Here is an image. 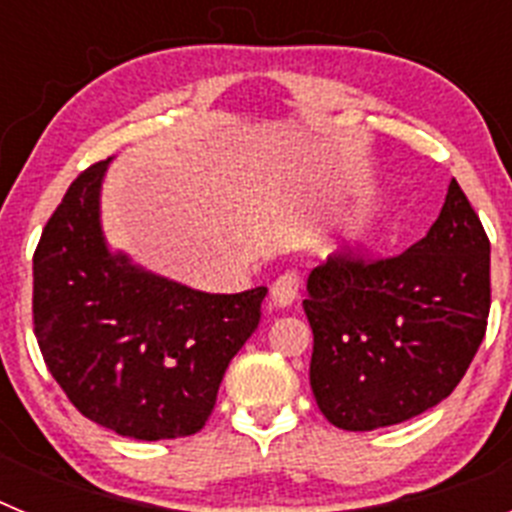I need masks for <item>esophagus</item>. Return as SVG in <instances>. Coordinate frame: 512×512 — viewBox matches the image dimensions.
<instances>
[{
    "mask_svg": "<svg viewBox=\"0 0 512 512\" xmlns=\"http://www.w3.org/2000/svg\"><path fill=\"white\" fill-rule=\"evenodd\" d=\"M297 292H300V274L297 271H284L282 277L271 284V305H292L297 300Z\"/></svg>",
    "mask_w": 512,
    "mask_h": 512,
    "instance_id": "obj_1",
    "label": "esophagus"
}]
</instances>
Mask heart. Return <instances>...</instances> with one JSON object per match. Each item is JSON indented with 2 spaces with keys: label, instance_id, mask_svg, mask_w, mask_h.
Masks as SVG:
<instances>
[{
  "label": "heart",
  "instance_id": "b5f03b06",
  "mask_svg": "<svg viewBox=\"0 0 512 512\" xmlns=\"http://www.w3.org/2000/svg\"><path fill=\"white\" fill-rule=\"evenodd\" d=\"M377 220H379V205L377 202H366V205L356 212L354 220H351V230H354V235H366L374 225H377Z\"/></svg>",
  "mask_w": 512,
  "mask_h": 512
}]
</instances>
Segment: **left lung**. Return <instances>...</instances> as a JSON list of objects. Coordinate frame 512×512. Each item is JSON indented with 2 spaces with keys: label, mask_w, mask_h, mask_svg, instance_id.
I'll list each match as a JSON object with an SVG mask.
<instances>
[{
  "label": "left lung",
  "mask_w": 512,
  "mask_h": 512,
  "mask_svg": "<svg viewBox=\"0 0 512 512\" xmlns=\"http://www.w3.org/2000/svg\"><path fill=\"white\" fill-rule=\"evenodd\" d=\"M310 387L343 431L431 410L467 374L490 315V238L456 179L428 235L366 259L343 248L310 271Z\"/></svg>",
  "instance_id": "8db88e82"
}]
</instances>
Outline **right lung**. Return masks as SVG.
Segmentation results:
<instances>
[{"label": "right lung", "mask_w": 512, "mask_h": 512, "mask_svg": "<svg viewBox=\"0 0 512 512\" xmlns=\"http://www.w3.org/2000/svg\"><path fill=\"white\" fill-rule=\"evenodd\" d=\"M107 161L76 176L33 256V323L53 379L84 418L138 441L207 423L266 287L207 295L110 253L99 225Z\"/></svg>", "instance_id": "obj_1"}]
</instances>
